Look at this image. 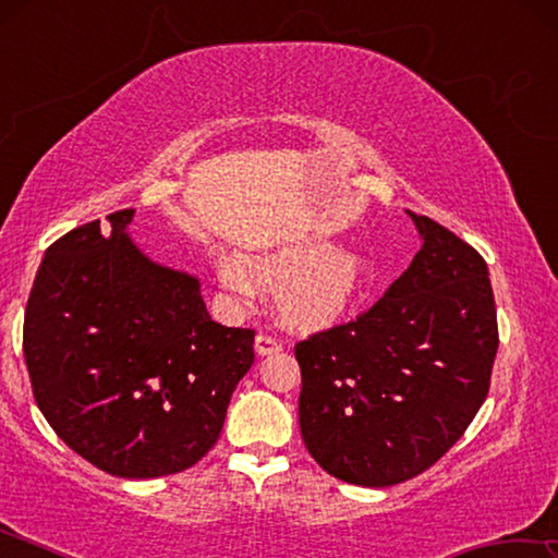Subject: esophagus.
<instances>
[{
	"label": "esophagus",
	"mask_w": 558,
	"mask_h": 558,
	"mask_svg": "<svg viewBox=\"0 0 558 558\" xmlns=\"http://www.w3.org/2000/svg\"><path fill=\"white\" fill-rule=\"evenodd\" d=\"M282 349V342L278 337H272V335H258L256 337V352L260 354V356H266V354H276V352H280Z\"/></svg>",
	"instance_id": "1"
}]
</instances>
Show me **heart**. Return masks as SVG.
Wrapping results in <instances>:
<instances>
[{
  "instance_id": "obj_1",
  "label": "heart",
  "mask_w": 558,
  "mask_h": 558,
  "mask_svg": "<svg viewBox=\"0 0 558 558\" xmlns=\"http://www.w3.org/2000/svg\"><path fill=\"white\" fill-rule=\"evenodd\" d=\"M219 280L239 298L256 295V282L278 290V307L288 325L325 329L342 319L369 278V260L359 248H329L305 241L280 245L243 260H219Z\"/></svg>"
}]
</instances>
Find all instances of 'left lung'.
Segmentation results:
<instances>
[{"label":"left lung","instance_id":"8db88e82","mask_svg":"<svg viewBox=\"0 0 558 558\" xmlns=\"http://www.w3.org/2000/svg\"><path fill=\"white\" fill-rule=\"evenodd\" d=\"M411 219L423 245L401 278L356 319L295 344L305 448L362 487L405 483L456 446L499 344L485 258L428 216Z\"/></svg>","mask_w":558,"mask_h":558}]
</instances>
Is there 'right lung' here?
I'll list each match as a JSON object with an SVG mask.
<instances>
[{
    "mask_svg": "<svg viewBox=\"0 0 558 558\" xmlns=\"http://www.w3.org/2000/svg\"><path fill=\"white\" fill-rule=\"evenodd\" d=\"M132 209L46 248L24 315V359L44 418L116 477L174 475L223 428L253 364V329L206 313L199 280L149 260Z\"/></svg>",
    "mask_w": 558,
    "mask_h": 558,
    "instance_id": "right-lung-1",
    "label": "right lung"
}]
</instances>
